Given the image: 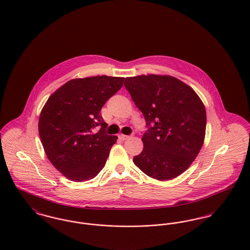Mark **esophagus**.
<instances>
[{
	"label": "esophagus",
	"mask_w": 250,
	"mask_h": 250,
	"mask_svg": "<svg viewBox=\"0 0 250 250\" xmlns=\"http://www.w3.org/2000/svg\"><path fill=\"white\" fill-rule=\"evenodd\" d=\"M128 138H129L128 135H124V134H120V135H119V139H120L121 141H125V140H126V139Z\"/></svg>",
	"instance_id": "esophagus-1"
}]
</instances>
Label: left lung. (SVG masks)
Returning a JSON list of instances; mask_svg holds the SVG:
<instances>
[{"mask_svg":"<svg viewBox=\"0 0 250 250\" xmlns=\"http://www.w3.org/2000/svg\"><path fill=\"white\" fill-rule=\"evenodd\" d=\"M125 86L148 127L134 164L154 179L175 178L191 166L203 145L206 111L202 101L192 87L170 76L126 78Z\"/></svg>","mask_w":250,"mask_h":250,"instance_id":"8db88e82","label":"left lung"}]
</instances>
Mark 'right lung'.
Here are the masks:
<instances>
[{
	"instance_id": "add662e5",
	"label": "right lung",
	"mask_w": 250,
	"mask_h": 250,
	"mask_svg": "<svg viewBox=\"0 0 250 250\" xmlns=\"http://www.w3.org/2000/svg\"><path fill=\"white\" fill-rule=\"evenodd\" d=\"M125 78L75 79L59 87L40 113L38 130L48 159L65 177L87 181L105 166L117 136L105 134L102 107L123 86ZM101 126L95 133L93 129Z\"/></svg>"
}]
</instances>
